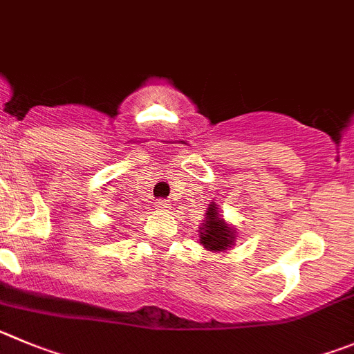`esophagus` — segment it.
<instances>
[{
  "instance_id": "34e87169",
  "label": "esophagus",
  "mask_w": 354,
  "mask_h": 354,
  "mask_svg": "<svg viewBox=\"0 0 354 354\" xmlns=\"http://www.w3.org/2000/svg\"><path fill=\"white\" fill-rule=\"evenodd\" d=\"M155 207H157V209H162V211H167L171 207V204H169V201H166V199H158L157 203H155Z\"/></svg>"
}]
</instances>
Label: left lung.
Masks as SVG:
<instances>
[{
  "label": "left lung",
  "mask_w": 354,
  "mask_h": 354,
  "mask_svg": "<svg viewBox=\"0 0 354 354\" xmlns=\"http://www.w3.org/2000/svg\"><path fill=\"white\" fill-rule=\"evenodd\" d=\"M204 216L206 218H204V223L201 225L199 241L207 252H227L229 248H232L234 241H236V232L220 216L216 204L211 203Z\"/></svg>",
  "instance_id": "8db88e82"
}]
</instances>
